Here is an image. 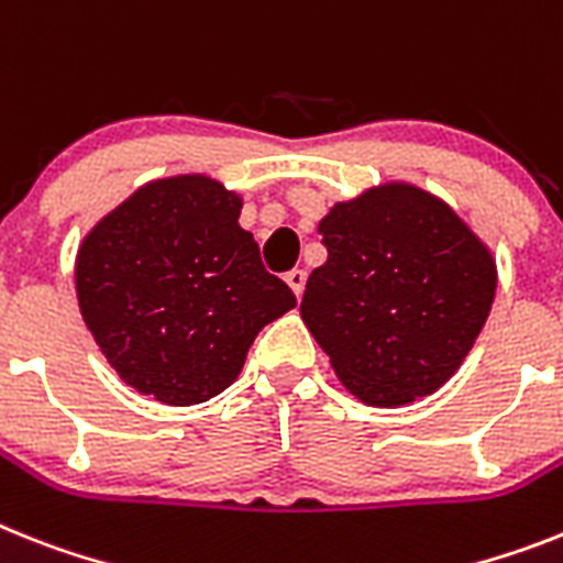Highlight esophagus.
<instances>
[{
	"mask_svg": "<svg viewBox=\"0 0 563 563\" xmlns=\"http://www.w3.org/2000/svg\"><path fill=\"white\" fill-rule=\"evenodd\" d=\"M286 283H289L291 291H295L297 297L303 295V289H306V272H303V268H291V272H286Z\"/></svg>",
	"mask_w": 563,
	"mask_h": 563,
	"instance_id": "1",
	"label": "esophagus"
}]
</instances>
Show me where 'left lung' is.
<instances>
[{"label":"left lung","mask_w":563,"mask_h":563,"mask_svg":"<svg viewBox=\"0 0 563 563\" xmlns=\"http://www.w3.org/2000/svg\"><path fill=\"white\" fill-rule=\"evenodd\" d=\"M318 231L329 260L309 274L300 314L340 384L369 406L441 389L493 309L489 249L446 202L409 183L338 202Z\"/></svg>","instance_id":"obj_1"}]
</instances>
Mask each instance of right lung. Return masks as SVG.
<instances>
[{
    "label": "right lung",
    "instance_id": "add662e5",
    "mask_svg": "<svg viewBox=\"0 0 563 563\" xmlns=\"http://www.w3.org/2000/svg\"><path fill=\"white\" fill-rule=\"evenodd\" d=\"M243 200L206 174L154 179L91 229L77 254L79 311L117 375L168 406L238 380L295 295L266 272Z\"/></svg>",
    "mask_w": 563,
    "mask_h": 563
}]
</instances>
